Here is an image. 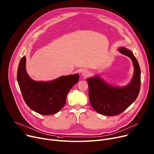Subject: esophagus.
I'll return each mask as SVG.
<instances>
[{"mask_svg":"<svg viewBox=\"0 0 154 154\" xmlns=\"http://www.w3.org/2000/svg\"><path fill=\"white\" fill-rule=\"evenodd\" d=\"M89 75V72H88V70H86V69L82 71V73H81V76H83V77H87Z\"/></svg>","mask_w":154,"mask_h":154,"instance_id":"obj_1","label":"esophagus"}]
</instances>
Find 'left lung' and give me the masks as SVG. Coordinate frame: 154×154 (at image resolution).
I'll return each instance as SVG.
<instances>
[{
    "label": "left lung",
    "mask_w": 154,
    "mask_h": 154,
    "mask_svg": "<svg viewBox=\"0 0 154 154\" xmlns=\"http://www.w3.org/2000/svg\"><path fill=\"white\" fill-rule=\"evenodd\" d=\"M129 57L134 65L132 79L125 86H115L96 75L86 79L89 86V99L92 108L97 113L113 116L122 113L136 99L140 87V69L133 52L122 47L118 49Z\"/></svg>",
    "instance_id": "1"
}]
</instances>
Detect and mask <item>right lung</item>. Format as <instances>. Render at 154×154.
Instances as JSON below:
<instances>
[{
	"mask_svg": "<svg viewBox=\"0 0 154 154\" xmlns=\"http://www.w3.org/2000/svg\"><path fill=\"white\" fill-rule=\"evenodd\" d=\"M79 75L62 76L49 81H36L31 79L26 69V57L20 62L17 81L26 103L41 115H49L60 111L66 103V96L78 82Z\"/></svg>",
	"mask_w": 154,
	"mask_h": 154,
	"instance_id": "right-lung-1",
	"label": "right lung"
}]
</instances>
